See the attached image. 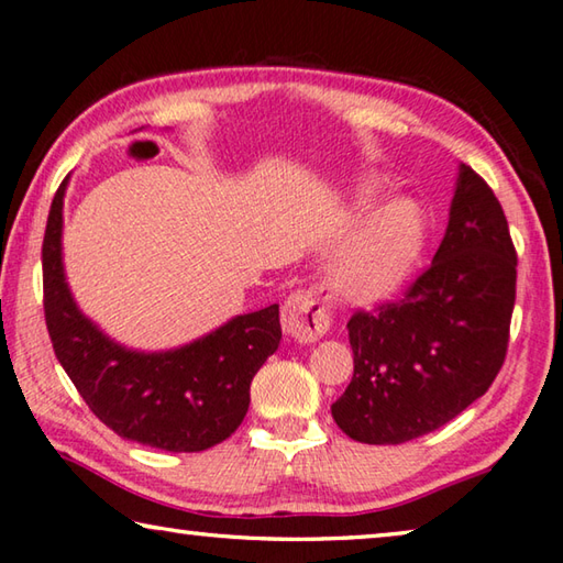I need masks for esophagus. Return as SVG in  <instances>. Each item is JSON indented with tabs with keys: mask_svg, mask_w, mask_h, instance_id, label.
Segmentation results:
<instances>
[{
	"mask_svg": "<svg viewBox=\"0 0 563 563\" xmlns=\"http://www.w3.org/2000/svg\"><path fill=\"white\" fill-rule=\"evenodd\" d=\"M330 327V310L320 292L298 290L283 305V332L295 342H314Z\"/></svg>",
	"mask_w": 563,
	"mask_h": 563,
	"instance_id": "34e87169",
	"label": "esophagus"
}]
</instances>
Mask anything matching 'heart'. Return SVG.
Listing matches in <instances>:
<instances>
[{
    "label": "heart",
    "instance_id": "heart-1",
    "mask_svg": "<svg viewBox=\"0 0 563 563\" xmlns=\"http://www.w3.org/2000/svg\"><path fill=\"white\" fill-rule=\"evenodd\" d=\"M384 179H366L360 203L372 209ZM426 211L413 199H394L374 213L364 231L330 265V288L352 308H374L401 292L426 249Z\"/></svg>",
    "mask_w": 563,
    "mask_h": 563
}]
</instances>
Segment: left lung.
Here are the masks:
<instances>
[{"label":"left lung","instance_id":"obj_1","mask_svg":"<svg viewBox=\"0 0 563 563\" xmlns=\"http://www.w3.org/2000/svg\"><path fill=\"white\" fill-rule=\"evenodd\" d=\"M517 255L505 211L457 167L445 236L401 300L356 312L354 376L332 418L360 443L398 445L453 421L495 382L515 310Z\"/></svg>","mask_w":563,"mask_h":563}]
</instances>
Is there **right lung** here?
Here are the masks:
<instances>
[{
	"instance_id": "obj_1",
	"label": "right lung",
	"mask_w": 563,
	"mask_h": 563,
	"mask_svg": "<svg viewBox=\"0 0 563 563\" xmlns=\"http://www.w3.org/2000/svg\"><path fill=\"white\" fill-rule=\"evenodd\" d=\"M51 201L41 261L44 312L56 360L90 411L125 441L169 453H199L236 431L251 382L280 344L278 305L236 314L175 350H130L78 308L64 268V197Z\"/></svg>"
}]
</instances>
